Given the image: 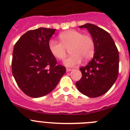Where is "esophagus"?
Instances as JSON below:
<instances>
[{
    "mask_svg": "<svg viewBox=\"0 0 130 130\" xmlns=\"http://www.w3.org/2000/svg\"><path fill=\"white\" fill-rule=\"evenodd\" d=\"M72 70V69H70V68H66V72H71Z\"/></svg>",
    "mask_w": 130,
    "mask_h": 130,
    "instance_id": "1",
    "label": "esophagus"
}]
</instances>
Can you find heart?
<instances>
[{"mask_svg":"<svg viewBox=\"0 0 130 130\" xmlns=\"http://www.w3.org/2000/svg\"><path fill=\"white\" fill-rule=\"evenodd\" d=\"M60 42L51 39L48 47L51 53L58 60H63L66 56L67 49H70L72 55L64 61L68 67L79 65L82 60H88L94 55L95 43L92 38L83 34L80 31L69 30L59 34Z\"/></svg>","mask_w":130,"mask_h":130,"instance_id":"1","label":"heart"}]
</instances>
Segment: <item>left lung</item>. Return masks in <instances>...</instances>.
I'll list each match as a JSON object with an SVG mask.
<instances>
[{
	"instance_id": "left-lung-1",
	"label": "left lung",
	"mask_w": 130,
	"mask_h": 130,
	"mask_svg": "<svg viewBox=\"0 0 130 130\" xmlns=\"http://www.w3.org/2000/svg\"><path fill=\"white\" fill-rule=\"evenodd\" d=\"M86 28L95 43V52L91 61L79 69L82 77L76 82L78 90L90 98L102 96L115 83L119 67V55L111 35L99 26L87 23Z\"/></svg>"
}]
</instances>
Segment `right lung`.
Returning <instances> with one entry per match:
<instances>
[{"label":"right lung","instance_id":"right-lung-1","mask_svg":"<svg viewBox=\"0 0 130 130\" xmlns=\"http://www.w3.org/2000/svg\"><path fill=\"white\" fill-rule=\"evenodd\" d=\"M55 30L44 27L29 30L14 45L12 73L19 88L30 97L48 94L66 73V68L57 64L48 47Z\"/></svg>","mask_w":130,"mask_h":130}]
</instances>
